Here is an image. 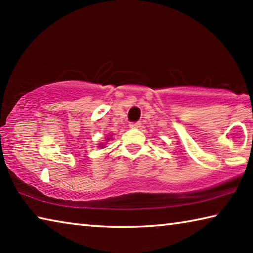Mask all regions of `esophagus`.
<instances>
[{"label":"esophagus","instance_id":"34e87169","mask_svg":"<svg viewBox=\"0 0 253 253\" xmlns=\"http://www.w3.org/2000/svg\"><path fill=\"white\" fill-rule=\"evenodd\" d=\"M140 126H142V123H140V122H135V123H130L129 124V127L130 128H139Z\"/></svg>","mask_w":253,"mask_h":253}]
</instances>
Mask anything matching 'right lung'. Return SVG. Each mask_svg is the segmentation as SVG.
Returning a JSON list of instances; mask_svg holds the SVG:
<instances>
[{"label":"right lung","mask_w":253,"mask_h":253,"mask_svg":"<svg viewBox=\"0 0 253 253\" xmlns=\"http://www.w3.org/2000/svg\"><path fill=\"white\" fill-rule=\"evenodd\" d=\"M110 136H111V135H110ZM109 139H110V138H109V137H107V138H106V140H109ZM101 146H102V148H104V147H105V146H104V145H102V144H100V145H99V147H101Z\"/></svg>","instance_id":"right-lung-1"}]
</instances>
